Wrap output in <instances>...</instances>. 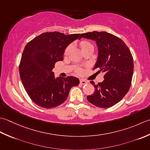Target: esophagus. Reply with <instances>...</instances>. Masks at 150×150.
I'll return each instance as SVG.
<instances>
[{"mask_svg": "<svg viewBox=\"0 0 150 150\" xmlns=\"http://www.w3.org/2000/svg\"><path fill=\"white\" fill-rule=\"evenodd\" d=\"M87 83V81H85V79H80V83L81 85H85Z\"/></svg>", "mask_w": 150, "mask_h": 150, "instance_id": "1", "label": "esophagus"}]
</instances>
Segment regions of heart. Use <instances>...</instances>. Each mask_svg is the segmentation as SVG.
Wrapping results in <instances>:
<instances>
[{"mask_svg":"<svg viewBox=\"0 0 150 150\" xmlns=\"http://www.w3.org/2000/svg\"><path fill=\"white\" fill-rule=\"evenodd\" d=\"M89 45H91V44L90 43V42H87V41H81V43H80V46H81V48H84L85 47H87V46ZM71 45L68 46V47H67L66 48V49H65V55L69 54L70 50H71ZM76 72H77L78 73V74H79V73H81V70L80 69H78L77 71H76Z\"/></svg>","mask_w":150,"mask_h":150,"instance_id":"1","label":"heart"}]
</instances>
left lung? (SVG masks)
I'll return each instance as SVG.
<instances>
[{"mask_svg": "<svg viewBox=\"0 0 150 150\" xmlns=\"http://www.w3.org/2000/svg\"><path fill=\"white\" fill-rule=\"evenodd\" d=\"M81 38L96 42L98 56L93 70L105 73L104 80L97 85L91 81L95 91L87 96L88 102L100 108L117 104L129 91L133 73V59L130 50L120 38L105 32H93L81 34Z\"/></svg>", "mask_w": 150, "mask_h": 150, "instance_id": "1", "label": "left lung"}]
</instances>
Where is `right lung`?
<instances>
[{
	"instance_id": "add662e5",
	"label": "right lung",
	"mask_w": 150,
	"mask_h": 150,
	"mask_svg": "<svg viewBox=\"0 0 150 150\" xmlns=\"http://www.w3.org/2000/svg\"><path fill=\"white\" fill-rule=\"evenodd\" d=\"M80 33L65 35L58 32L42 33L26 45L19 64V74L24 89L35 104L51 109L62 104L69 91L78 86L74 76L55 78V63L63 59L65 48Z\"/></svg>"
}]
</instances>
